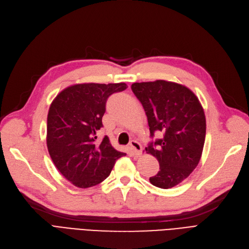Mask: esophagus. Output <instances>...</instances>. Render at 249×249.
<instances>
[{
	"label": "esophagus",
	"instance_id": "34e87169",
	"mask_svg": "<svg viewBox=\"0 0 249 249\" xmlns=\"http://www.w3.org/2000/svg\"><path fill=\"white\" fill-rule=\"evenodd\" d=\"M130 148L132 150V153L136 157L142 156V145H140L139 142H136V140H131V142H130Z\"/></svg>",
	"mask_w": 249,
	"mask_h": 249
}]
</instances>
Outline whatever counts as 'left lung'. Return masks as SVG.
<instances>
[{
	"label": "left lung",
	"instance_id": "1",
	"mask_svg": "<svg viewBox=\"0 0 249 249\" xmlns=\"http://www.w3.org/2000/svg\"><path fill=\"white\" fill-rule=\"evenodd\" d=\"M131 89L145 111L150 136L163 133L145 147L160 164L149 182L163 189L174 187L199 163L207 130L203 107L192 90L176 82H135Z\"/></svg>",
	"mask_w": 249,
	"mask_h": 249
}]
</instances>
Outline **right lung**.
Segmentation results:
<instances>
[{"instance_id": "add662e5", "label": "right lung", "mask_w": 249, "mask_h": 249, "mask_svg": "<svg viewBox=\"0 0 249 249\" xmlns=\"http://www.w3.org/2000/svg\"><path fill=\"white\" fill-rule=\"evenodd\" d=\"M128 88L120 83H78L63 89L50 106L47 146L53 165L79 188L103 182L116 160L125 156L116 150L107 136L96 143V131L103 127L106 102L115 92Z\"/></svg>"}]
</instances>
